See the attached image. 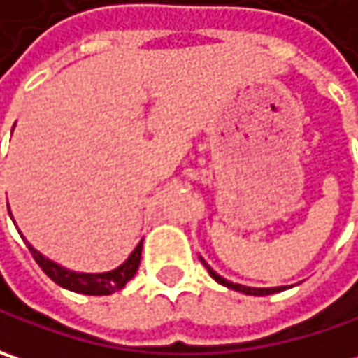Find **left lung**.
Wrapping results in <instances>:
<instances>
[{
    "label": "left lung",
    "mask_w": 358,
    "mask_h": 358,
    "mask_svg": "<svg viewBox=\"0 0 358 358\" xmlns=\"http://www.w3.org/2000/svg\"><path fill=\"white\" fill-rule=\"evenodd\" d=\"M202 260V264L208 268L210 276L218 282V285H222L226 288H232V290H236V292H244V294H250V296H266V294H274V292H280V290H287V287H272V288H255V287H244V285H236V282H230V280H226L224 276H220L218 272H214L210 268L208 264H206V260L204 258H200Z\"/></svg>",
    "instance_id": "8db88e82"
}]
</instances>
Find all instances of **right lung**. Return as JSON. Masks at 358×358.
I'll list each match as a JSON object with an SVG mask.
<instances>
[{
	"mask_svg": "<svg viewBox=\"0 0 358 358\" xmlns=\"http://www.w3.org/2000/svg\"><path fill=\"white\" fill-rule=\"evenodd\" d=\"M22 234V232H20ZM24 238V236H22ZM25 241V238H24ZM31 257L36 258L39 268L45 272L55 285L62 288H68L71 292H80V294H90V296H106L112 294L120 288L126 287V282L134 278V274L140 266V258H142V241L134 248V252L128 257L124 264H120L117 268L108 272H76L64 268L62 264H57L48 257H43L39 250H36L29 242L25 241Z\"/></svg>",
	"mask_w": 358,
	"mask_h": 358,
	"instance_id": "obj_1",
	"label": "right lung"
}]
</instances>
